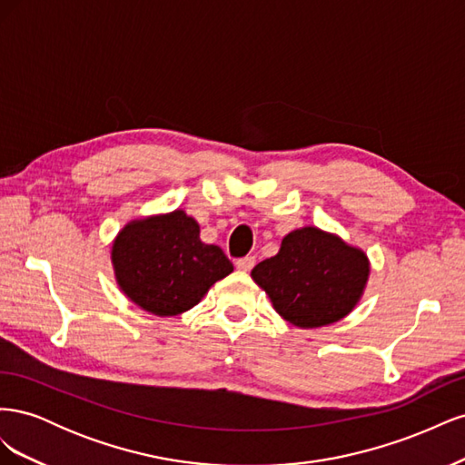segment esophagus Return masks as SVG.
I'll return each mask as SVG.
<instances>
[{
	"mask_svg": "<svg viewBox=\"0 0 465 465\" xmlns=\"http://www.w3.org/2000/svg\"><path fill=\"white\" fill-rule=\"evenodd\" d=\"M254 263H256V258L254 256H244V258H238L236 260V267L241 272H250L252 267H254Z\"/></svg>",
	"mask_w": 465,
	"mask_h": 465,
	"instance_id": "obj_1",
	"label": "esophagus"
}]
</instances>
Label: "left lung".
Instances as JSON below:
<instances>
[{
	"instance_id": "1",
	"label": "left lung",
	"mask_w": 465,
	"mask_h": 465,
	"mask_svg": "<svg viewBox=\"0 0 465 465\" xmlns=\"http://www.w3.org/2000/svg\"><path fill=\"white\" fill-rule=\"evenodd\" d=\"M369 277L364 252L316 227L289 232L279 254L260 262L252 279L292 326H328L353 311Z\"/></svg>"
}]
</instances>
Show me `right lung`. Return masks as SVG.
I'll use <instances>...</instances> for the list:
<instances>
[{
  "label": "right lung",
  "instance_id": "right-lung-1",
  "mask_svg": "<svg viewBox=\"0 0 465 465\" xmlns=\"http://www.w3.org/2000/svg\"><path fill=\"white\" fill-rule=\"evenodd\" d=\"M120 289L157 316H176L202 301L232 272L219 246L200 241V224L184 211L125 224L112 246Z\"/></svg>",
  "mask_w": 465,
  "mask_h": 465
}]
</instances>
